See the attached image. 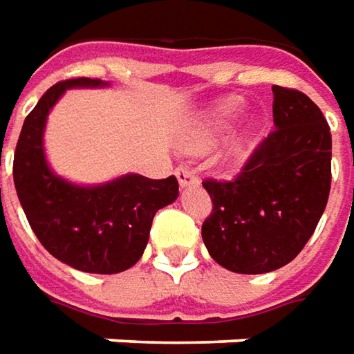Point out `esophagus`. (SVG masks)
I'll use <instances>...</instances> for the list:
<instances>
[{
    "instance_id": "34e87169",
    "label": "esophagus",
    "mask_w": 354,
    "mask_h": 354,
    "mask_svg": "<svg viewBox=\"0 0 354 354\" xmlns=\"http://www.w3.org/2000/svg\"><path fill=\"white\" fill-rule=\"evenodd\" d=\"M177 179L181 187H191V185H198V175L192 171L191 167H177Z\"/></svg>"
}]
</instances>
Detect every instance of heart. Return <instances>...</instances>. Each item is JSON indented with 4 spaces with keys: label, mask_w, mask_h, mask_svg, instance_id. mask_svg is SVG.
Listing matches in <instances>:
<instances>
[{
    "label": "heart",
    "mask_w": 354,
    "mask_h": 354,
    "mask_svg": "<svg viewBox=\"0 0 354 354\" xmlns=\"http://www.w3.org/2000/svg\"><path fill=\"white\" fill-rule=\"evenodd\" d=\"M239 104H227V106L219 107L214 111V115L209 117V123H208V131H206V138L214 135L216 131H221V129H225V127L239 115Z\"/></svg>",
    "instance_id": "b5f03b06"
}]
</instances>
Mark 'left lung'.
I'll list each match as a JSON object with an SVG mask.
<instances>
[{"label": "left lung", "mask_w": 354, "mask_h": 354, "mask_svg": "<svg viewBox=\"0 0 354 354\" xmlns=\"http://www.w3.org/2000/svg\"><path fill=\"white\" fill-rule=\"evenodd\" d=\"M275 129L227 181L206 179L212 214L202 239L219 266L266 274L289 264L312 237L331 187V133L306 94L272 86Z\"/></svg>", "instance_id": "8db88e82"}]
</instances>
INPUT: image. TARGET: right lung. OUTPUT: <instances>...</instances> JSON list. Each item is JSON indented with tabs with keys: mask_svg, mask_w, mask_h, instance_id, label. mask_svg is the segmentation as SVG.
Returning <instances> with one entry per match:
<instances>
[{
	"mask_svg": "<svg viewBox=\"0 0 354 354\" xmlns=\"http://www.w3.org/2000/svg\"><path fill=\"white\" fill-rule=\"evenodd\" d=\"M106 84L86 77L53 84L24 119L13 160L17 196L34 235L51 256L88 274H119L135 266L148 245L156 212L179 196L173 175L148 179L129 173L80 187L50 169L44 156L50 109L67 88Z\"/></svg>",
	"mask_w": 354,
	"mask_h": 354,
	"instance_id": "right-lung-1",
	"label": "right lung"
}]
</instances>
